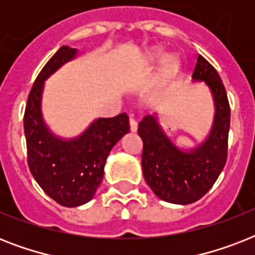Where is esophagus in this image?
<instances>
[{"instance_id":"esophagus-1","label":"esophagus","mask_w":255,"mask_h":255,"mask_svg":"<svg viewBox=\"0 0 255 255\" xmlns=\"http://www.w3.org/2000/svg\"><path fill=\"white\" fill-rule=\"evenodd\" d=\"M129 129H131V132L137 131V122L133 118H129Z\"/></svg>"}]
</instances>
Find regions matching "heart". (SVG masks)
Returning a JSON list of instances; mask_svg holds the SVG:
<instances>
[{
    "mask_svg": "<svg viewBox=\"0 0 255 255\" xmlns=\"http://www.w3.org/2000/svg\"><path fill=\"white\" fill-rule=\"evenodd\" d=\"M161 55H163V53L160 51V50L155 49V50H151V51H148L147 54H145V57H144L143 62L144 65L147 66H151V65H155L156 62L160 61V58H161ZM165 67H167L168 70L173 69L174 66H176V62H174L173 57H167L165 58Z\"/></svg>",
    "mask_w": 255,
    "mask_h": 255,
    "instance_id": "1",
    "label": "heart"
}]
</instances>
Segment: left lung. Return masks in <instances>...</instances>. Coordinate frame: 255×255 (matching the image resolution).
I'll return each instance as SVG.
<instances>
[{"label": "left lung", "mask_w": 255, "mask_h": 255, "mask_svg": "<svg viewBox=\"0 0 255 255\" xmlns=\"http://www.w3.org/2000/svg\"><path fill=\"white\" fill-rule=\"evenodd\" d=\"M193 82H204L214 103L213 124L198 145L181 148L161 127L157 114L139 123L143 140L141 167L145 181L163 201L186 205L205 196L222 172L228 156L230 107L225 87L214 67L198 55Z\"/></svg>", "instance_id": "8db88e82"}]
</instances>
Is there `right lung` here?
Listing matches in <instances>:
<instances>
[{"instance_id":"add662e5","label":"right lung","mask_w":255,"mask_h":255,"mask_svg":"<svg viewBox=\"0 0 255 255\" xmlns=\"http://www.w3.org/2000/svg\"><path fill=\"white\" fill-rule=\"evenodd\" d=\"M78 54L70 46H62L54 54L34 82L23 118L30 172L49 197L67 208L83 205L94 197L110 152L129 132L126 114L98 118L70 139L55 135L46 124L42 114L45 82Z\"/></svg>"}]
</instances>
